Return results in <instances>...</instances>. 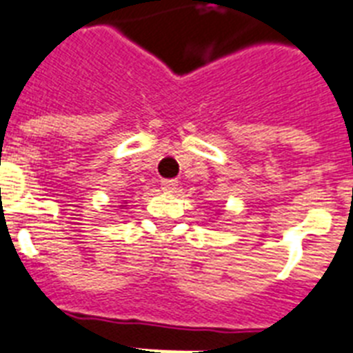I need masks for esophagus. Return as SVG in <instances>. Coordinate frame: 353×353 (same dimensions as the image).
<instances>
[{
  "label": "esophagus",
  "mask_w": 353,
  "mask_h": 353,
  "mask_svg": "<svg viewBox=\"0 0 353 353\" xmlns=\"http://www.w3.org/2000/svg\"><path fill=\"white\" fill-rule=\"evenodd\" d=\"M179 188V180H162V190L163 191H174Z\"/></svg>",
  "instance_id": "esophagus-1"
}]
</instances>
